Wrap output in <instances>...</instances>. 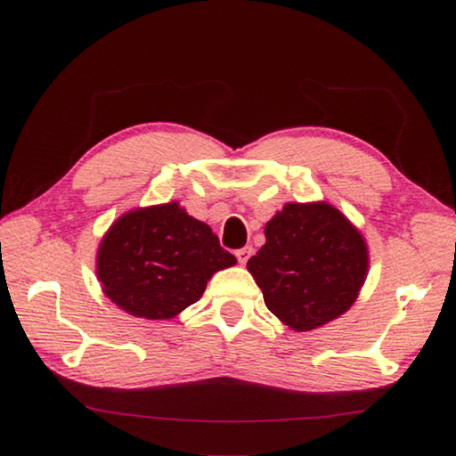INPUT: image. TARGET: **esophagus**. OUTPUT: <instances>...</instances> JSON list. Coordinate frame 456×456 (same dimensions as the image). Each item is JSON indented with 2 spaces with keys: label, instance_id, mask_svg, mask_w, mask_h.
Segmentation results:
<instances>
[{
  "label": "esophagus",
  "instance_id": "obj_1",
  "mask_svg": "<svg viewBox=\"0 0 456 456\" xmlns=\"http://www.w3.org/2000/svg\"><path fill=\"white\" fill-rule=\"evenodd\" d=\"M251 256H253L251 247H243V249H237V251H235V257H237V261H239V264H241V265H245L247 259H249Z\"/></svg>",
  "mask_w": 456,
  "mask_h": 456
}]
</instances>
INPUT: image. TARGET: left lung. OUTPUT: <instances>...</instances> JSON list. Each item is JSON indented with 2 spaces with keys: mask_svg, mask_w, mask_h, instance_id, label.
<instances>
[{
  "mask_svg": "<svg viewBox=\"0 0 456 456\" xmlns=\"http://www.w3.org/2000/svg\"><path fill=\"white\" fill-rule=\"evenodd\" d=\"M370 265L360 229L326 200L285 203L265 223V245L247 261L267 310L296 331L346 314Z\"/></svg>",
  "mask_w": 456,
  "mask_h": 456,
  "instance_id": "8db88e82",
  "label": "left lung"
}]
</instances>
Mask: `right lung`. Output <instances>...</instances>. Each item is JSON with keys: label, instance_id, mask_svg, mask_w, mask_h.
<instances>
[{"label": "right lung", "instance_id": "add662e5", "mask_svg": "<svg viewBox=\"0 0 456 456\" xmlns=\"http://www.w3.org/2000/svg\"><path fill=\"white\" fill-rule=\"evenodd\" d=\"M235 264L207 223L171 200L138 207L108 227L96 251V277L126 314L173 320L199 302L215 273Z\"/></svg>", "mask_w": 456, "mask_h": 456}]
</instances>
